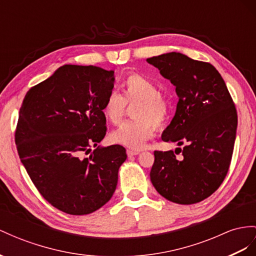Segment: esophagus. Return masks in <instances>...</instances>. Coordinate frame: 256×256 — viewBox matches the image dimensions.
<instances>
[{"instance_id": "obj_1", "label": "esophagus", "mask_w": 256, "mask_h": 256, "mask_svg": "<svg viewBox=\"0 0 256 256\" xmlns=\"http://www.w3.org/2000/svg\"><path fill=\"white\" fill-rule=\"evenodd\" d=\"M126 154L128 156H137L140 154V152H137V150H130V149H128L126 150Z\"/></svg>"}]
</instances>
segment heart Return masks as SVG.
I'll use <instances>...</instances> for the list:
<instances>
[{
    "instance_id": "obj_1",
    "label": "heart",
    "mask_w": 256,
    "mask_h": 256,
    "mask_svg": "<svg viewBox=\"0 0 256 256\" xmlns=\"http://www.w3.org/2000/svg\"><path fill=\"white\" fill-rule=\"evenodd\" d=\"M122 95L110 92L102 104L106 119L118 126L126 114V104H137L134 107L135 120L128 121L111 134V140L132 149H142L152 138L156 126L161 128L168 116V97L158 90L156 82L138 74H130L122 85Z\"/></svg>"
}]
</instances>
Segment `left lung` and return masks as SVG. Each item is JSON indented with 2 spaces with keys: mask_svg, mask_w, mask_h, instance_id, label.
<instances>
[{
  "mask_svg": "<svg viewBox=\"0 0 256 256\" xmlns=\"http://www.w3.org/2000/svg\"><path fill=\"white\" fill-rule=\"evenodd\" d=\"M176 88L175 116L162 140L182 148L154 152L150 180L168 201L194 204L204 200L225 180L230 166L238 116L220 72L208 62L172 52L148 58ZM182 152L178 160L176 154Z\"/></svg>",
  "mask_w": 256,
  "mask_h": 256,
  "instance_id": "8db88e82",
  "label": "left lung"
}]
</instances>
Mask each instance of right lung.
Returning <instances> with one entry per match:
<instances>
[{
  "label": "right lung",
  "mask_w": 256,
  "mask_h": 256,
  "mask_svg": "<svg viewBox=\"0 0 256 256\" xmlns=\"http://www.w3.org/2000/svg\"><path fill=\"white\" fill-rule=\"evenodd\" d=\"M114 83L112 70L64 64L31 88L19 110V158L43 198L67 214L106 204L126 160L120 145L97 146L106 135L102 104Z\"/></svg>",
  "instance_id": "1"
}]
</instances>
